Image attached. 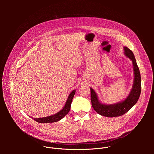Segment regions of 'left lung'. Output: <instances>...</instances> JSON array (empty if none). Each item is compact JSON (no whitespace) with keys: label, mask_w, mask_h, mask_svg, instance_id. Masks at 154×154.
Returning a JSON list of instances; mask_svg holds the SVG:
<instances>
[{"label":"left lung","mask_w":154,"mask_h":154,"mask_svg":"<svg viewBox=\"0 0 154 154\" xmlns=\"http://www.w3.org/2000/svg\"><path fill=\"white\" fill-rule=\"evenodd\" d=\"M124 54L133 62L134 70V83L130 93L125 100L114 105L102 104L98 100L97 96L95 91L90 88L91 100L92 106L94 110L99 115L106 117H117L124 115L138 101L141 90V80L140 70L135 56L131 50L124 47Z\"/></svg>","instance_id":"obj_1"}]
</instances>
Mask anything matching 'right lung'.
I'll return each mask as SVG.
<instances>
[{
  "instance_id": "1",
  "label": "right lung",
  "mask_w": 154,
  "mask_h": 154,
  "mask_svg": "<svg viewBox=\"0 0 154 154\" xmlns=\"http://www.w3.org/2000/svg\"><path fill=\"white\" fill-rule=\"evenodd\" d=\"M75 93V90H73L71 93L69 94L66 102L63 108L58 113H56L55 115H54L52 116L45 117V118H33L35 121H36L38 122L39 123H48V122H55L60 121L63 118H64L66 115L71 108V104L72 100V99L74 97V96Z\"/></svg>"
}]
</instances>
